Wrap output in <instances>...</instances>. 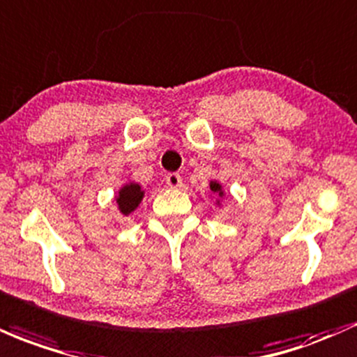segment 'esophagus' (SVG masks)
Instances as JSON below:
<instances>
[{"label":"esophagus","instance_id":"obj_1","mask_svg":"<svg viewBox=\"0 0 357 357\" xmlns=\"http://www.w3.org/2000/svg\"><path fill=\"white\" fill-rule=\"evenodd\" d=\"M166 183H167V186H171V188H179L181 186L183 179L178 172H169V174L166 176Z\"/></svg>","mask_w":357,"mask_h":357}]
</instances>
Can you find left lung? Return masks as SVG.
I'll return each mask as SVG.
<instances>
[{
    "label": "left lung",
    "instance_id": "obj_1",
    "mask_svg": "<svg viewBox=\"0 0 357 357\" xmlns=\"http://www.w3.org/2000/svg\"><path fill=\"white\" fill-rule=\"evenodd\" d=\"M210 190L213 191V193H218V195H220V197H222V195H223V191H222V186L218 185L217 181H211V183H210Z\"/></svg>",
    "mask_w": 357,
    "mask_h": 357
}]
</instances>
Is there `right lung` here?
Masks as SVG:
<instances>
[{
  "mask_svg": "<svg viewBox=\"0 0 357 357\" xmlns=\"http://www.w3.org/2000/svg\"><path fill=\"white\" fill-rule=\"evenodd\" d=\"M142 198H144V191L140 190V186L135 185V183H128V185H125L119 191L116 203H119V208L121 213L128 215L139 206V203L142 202Z\"/></svg>",
  "mask_w": 357,
  "mask_h": 357,
  "instance_id": "obj_1",
  "label": "right lung"
}]
</instances>
